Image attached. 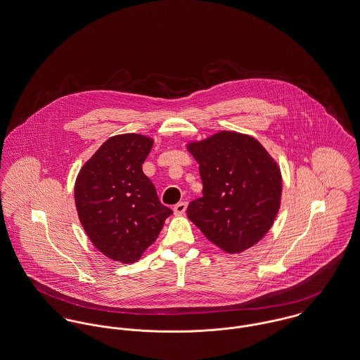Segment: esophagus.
Wrapping results in <instances>:
<instances>
[{
    "label": "esophagus",
    "mask_w": 360,
    "mask_h": 360,
    "mask_svg": "<svg viewBox=\"0 0 360 360\" xmlns=\"http://www.w3.org/2000/svg\"><path fill=\"white\" fill-rule=\"evenodd\" d=\"M186 208H188V204H186L185 201L178 202L176 205H174V214H175V215H184L185 211H186Z\"/></svg>",
    "instance_id": "1"
}]
</instances>
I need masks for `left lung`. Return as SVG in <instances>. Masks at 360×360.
I'll return each mask as SVG.
<instances>
[{
  "instance_id": "8db88e82",
  "label": "left lung",
  "mask_w": 360,
  "mask_h": 360,
  "mask_svg": "<svg viewBox=\"0 0 360 360\" xmlns=\"http://www.w3.org/2000/svg\"><path fill=\"white\" fill-rule=\"evenodd\" d=\"M198 163L202 197L188 218L217 247L240 253L257 244L277 218L282 175L266 148L248 134L219 131L186 143Z\"/></svg>"
}]
</instances>
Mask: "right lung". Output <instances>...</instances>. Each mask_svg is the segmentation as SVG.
Returning a JSON list of instances; mask_svg holds the SVG:
<instances>
[{
  "mask_svg": "<svg viewBox=\"0 0 360 360\" xmlns=\"http://www.w3.org/2000/svg\"><path fill=\"white\" fill-rule=\"evenodd\" d=\"M152 146L153 139L142 134L113 136L83 165L75 181L81 224L93 245L115 262L139 260L172 214L142 171Z\"/></svg>",
  "mask_w": 360,
  "mask_h": 360,
  "instance_id": "1",
  "label": "right lung"
}]
</instances>
